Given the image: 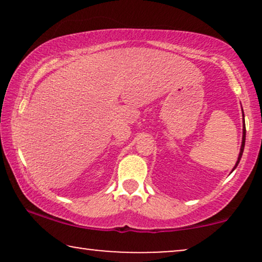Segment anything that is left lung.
I'll use <instances>...</instances> for the list:
<instances>
[{
    "label": "left lung",
    "instance_id": "1",
    "mask_svg": "<svg viewBox=\"0 0 262 262\" xmlns=\"http://www.w3.org/2000/svg\"><path fill=\"white\" fill-rule=\"evenodd\" d=\"M245 142H246V126H245V114H243V136H242V145H241V149H239V154H238V159H237V162H236L234 169L236 167L238 166L239 163V160H241L242 157V154H243V149H245ZM232 169V170H234ZM231 170V171H232Z\"/></svg>",
    "mask_w": 262,
    "mask_h": 262
}]
</instances>
